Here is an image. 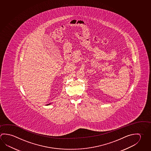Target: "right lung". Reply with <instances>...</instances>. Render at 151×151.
I'll use <instances>...</instances> for the list:
<instances>
[{
  "label": "right lung",
  "instance_id": "right-lung-1",
  "mask_svg": "<svg viewBox=\"0 0 151 151\" xmlns=\"http://www.w3.org/2000/svg\"><path fill=\"white\" fill-rule=\"evenodd\" d=\"M49 104H47V106H48V105H49Z\"/></svg>",
  "mask_w": 151,
  "mask_h": 151
}]
</instances>
